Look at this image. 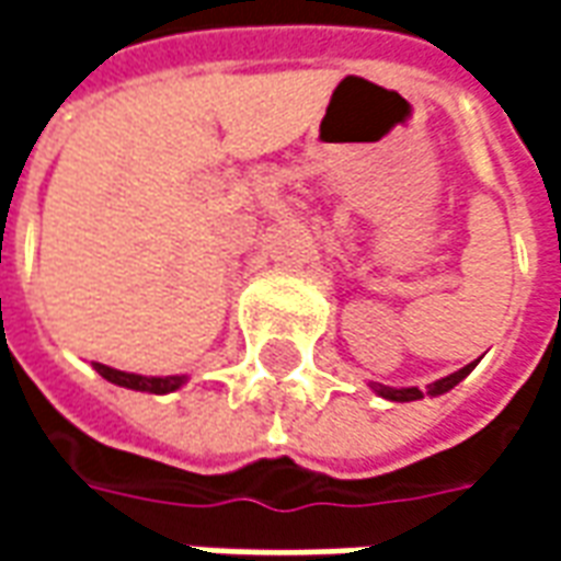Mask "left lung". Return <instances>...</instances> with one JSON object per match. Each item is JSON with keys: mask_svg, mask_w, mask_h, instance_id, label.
<instances>
[{"mask_svg": "<svg viewBox=\"0 0 561 561\" xmlns=\"http://www.w3.org/2000/svg\"><path fill=\"white\" fill-rule=\"evenodd\" d=\"M474 364H478V360H474ZM474 364H466L462 369H457V373H450V376L438 378V381H433V385H426V397H442V393H447V390L457 388L459 381L474 369ZM373 390H376L378 397H385V400L390 402H414L423 397V390L417 388H388V385H373Z\"/></svg>", "mask_w": 561, "mask_h": 561, "instance_id": "1", "label": "left lung"}]
</instances>
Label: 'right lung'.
Returning a JSON list of instances; mask_svg holds the SVG:
<instances>
[{"instance_id": "add662e5", "label": "right lung", "mask_w": 561, "mask_h": 561, "mask_svg": "<svg viewBox=\"0 0 561 561\" xmlns=\"http://www.w3.org/2000/svg\"><path fill=\"white\" fill-rule=\"evenodd\" d=\"M95 373L102 378H107L111 385H119V388L140 390V393H173L180 390L188 381V376H138V373H123V369H114V366L92 364Z\"/></svg>"}]
</instances>
